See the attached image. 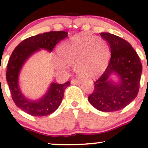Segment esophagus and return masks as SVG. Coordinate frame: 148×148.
Returning a JSON list of instances; mask_svg holds the SVG:
<instances>
[{"instance_id": "1", "label": "esophagus", "mask_w": 148, "mask_h": 148, "mask_svg": "<svg viewBox=\"0 0 148 148\" xmlns=\"http://www.w3.org/2000/svg\"><path fill=\"white\" fill-rule=\"evenodd\" d=\"M81 83H82V81H81V80L79 79H72V81H71V84L74 85L81 84Z\"/></svg>"}]
</instances>
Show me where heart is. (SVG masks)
Here are the masks:
<instances>
[{"instance_id":"b5f03b06","label":"heart","mask_w":148,"mask_h":148,"mask_svg":"<svg viewBox=\"0 0 148 148\" xmlns=\"http://www.w3.org/2000/svg\"><path fill=\"white\" fill-rule=\"evenodd\" d=\"M57 53L59 60L55 62V67L58 70L74 66L79 75L86 78L99 76L109 60L108 46L99 36L76 35L61 44Z\"/></svg>"}]
</instances>
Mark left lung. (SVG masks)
Here are the masks:
<instances>
[{"label":"left lung","mask_w":148,"mask_h":148,"mask_svg":"<svg viewBox=\"0 0 148 148\" xmlns=\"http://www.w3.org/2000/svg\"><path fill=\"white\" fill-rule=\"evenodd\" d=\"M99 34L108 42L111 56L105 72L94 82V90L88 97V101L99 111H120L138 95L142 64L137 53L128 42L111 33ZM113 73L119 76L118 83L110 79Z\"/></svg>","instance_id":"8db88e82"}]
</instances>
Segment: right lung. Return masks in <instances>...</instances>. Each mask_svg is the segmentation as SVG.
I'll return each mask as SVG.
<instances>
[{"mask_svg": "<svg viewBox=\"0 0 148 148\" xmlns=\"http://www.w3.org/2000/svg\"><path fill=\"white\" fill-rule=\"evenodd\" d=\"M68 35L65 31H51L28 37L18 45L10 56L6 71V79L12 98L16 106L33 116H45L58 108L64 97V92L70 84L52 83L47 92L36 101L29 100L22 94L18 86V75L23 64L35 52L45 49L51 52L55 46Z\"/></svg>", "mask_w": 148, "mask_h": 148, "instance_id": "add662e5", "label": "right lung"}]
</instances>
